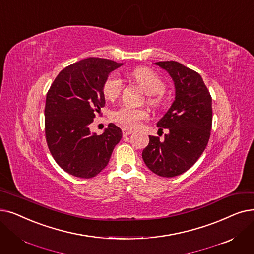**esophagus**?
Listing matches in <instances>:
<instances>
[{
  "instance_id": "obj_1",
  "label": "esophagus",
  "mask_w": 254,
  "mask_h": 254,
  "mask_svg": "<svg viewBox=\"0 0 254 254\" xmlns=\"http://www.w3.org/2000/svg\"><path fill=\"white\" fill-rule=\"evenodd\" d=\"M123 134H124V136H128V135H130V134H133V129H129V128L124 127V128H123Z\"/></svg>"
}]
</instances>
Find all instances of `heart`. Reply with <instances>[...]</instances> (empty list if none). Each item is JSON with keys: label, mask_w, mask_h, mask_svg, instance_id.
<instances>
[{"label": "heart", "mask_w": 254, "mask_h": 254, "mask_svg": "<svg viewBox=\"0 0 254 254\" xmlns=\"http://www.w3.org/2000/svg\"><path fill=\"white\" fill-rule=\"evenodd\" d=\"M133 76L141 88L148 95H158L165 89L164 82L160 76L148 68H137L133 71ZM123 90V81L120 76L113 73L109 76L104 84V94L108 100H115ZM158 97L151 98V103H158ZM148 113L143 109L130 106H121L111 113V119L116 124L126 127L135 128L140 126L141 121L147 119Z\"/></svg>", "instance_id": "b5f03b06"}]
</instances>
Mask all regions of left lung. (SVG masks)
<instances>
[{
    "instance_id": "8db88e82",
    "label": "left lung",
    "mask_w": 254,
    "mask_h": 254,
    "mask_svg": "<svg viewBox=\"0 0 254 254\" xmlns=\"http://www.w3.org/2000/svg\"><path fill=\"white\" fill-rule=\"evenodd\" d=\"M174 82L175 97L157 124L168 128L164 141L149 136L142 158L146 166L163 178H173L190 169L204 151L212 128V97L199 73L175 61L154 63Z\"/></svg>"
}]
</instances>
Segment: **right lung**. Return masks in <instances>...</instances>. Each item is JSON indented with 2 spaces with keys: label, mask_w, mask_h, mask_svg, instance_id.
<instances>
[{
  "label": "right lung",
  "mask_w": 254,
  "mask_h": 254,
  "mask_svg": "<svg viewBox=\"0 0 254 254\" xmlns=\"http://www.w3.org/2000/svg\"><path fill=\"white\" fill-rule=\"evenodd\" d=\"M124 63L87 58L65 67L47 94L46 138L54 160L67 173L91 179L109 163L123 131L109 124L102 135L89 126L105 106L104 84Z\"/></svg>",
  "instance_id": "right-lung-1"
}]
</instances>
